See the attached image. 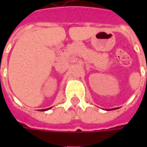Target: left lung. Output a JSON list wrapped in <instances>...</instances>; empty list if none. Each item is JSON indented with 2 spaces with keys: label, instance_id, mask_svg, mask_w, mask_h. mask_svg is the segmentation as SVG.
<instances>
[{
  "label": "left lung",
  "instance_id": "1",
  "mask_svg": "<svg viewBox=\"0 0 147 147\" xmlns=\"http://www.w3.org/2000/svg\"><path fill=\"white\" fill-rule=\"evenodd\" d=\"M116 110V108H114V109H111V110H110V109H109V110Z\"/></svg>",
  "mask_w": 147,
  "mask_h": 147
}]
</instances>
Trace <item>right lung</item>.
Here are the masks:
<instances>
[{
	"label": "right lung",
	"mask_w": 147,
	"mask_h": 147,
	"mask_svg": "<svg viewBox=\"0 0 147 147\" xmlns=\"http://www.w3.org/2000/svg\"><path fill=\"white\" fill-rule=\"evenodd\" d=\"M51 108H48V109H45V110H43V111H44V110H49V109H51Z\"/></svg>",
	"instance_id": "obj_1"
}]
</instances>
